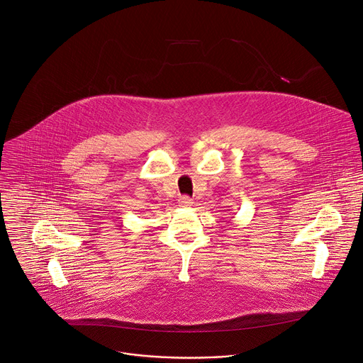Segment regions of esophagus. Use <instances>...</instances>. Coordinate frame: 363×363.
<instances>
[{
    "label": "esophagus",
    "instance_id": "esophagus-1",
    "mask_svg": "<svg viewBox=\"0 0 363 363\" xmlns=\"http://www.w3.org/2000/svg\"><path fill=\"white\" fill-rule=\"evenodd\" d=\"M179 205L184 208H189L192 205V199L189 196H181L179 198Z\"/></svg>",
    "mask_w": 363,
    "mask_h": 363
}]
</instances>
